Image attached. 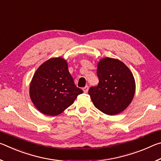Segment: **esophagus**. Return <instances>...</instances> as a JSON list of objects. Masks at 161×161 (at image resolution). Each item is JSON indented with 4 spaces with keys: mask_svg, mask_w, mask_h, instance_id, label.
I'll use <instances>...</instances> for the list:
<instances>
[{
    "mask_svg": "<svg viewBox=\"0 0 161 161\" xmlns=\"http://www.w3.org/2000/svg\"><path fill=\"white\" fill-rule=\"evenodd\" d=\"M82 89H83V91H84V93H86V92H88V90H89V86H84Z\"/></svg>",
    "mask_w": 161,
    "mask_h": 161,
    "instance_id": "34e87169",
    "label": "esophagus"
}]
</instances>
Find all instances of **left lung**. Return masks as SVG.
I'll use <instances>...</instances> for the list:
<instances>
[{
	"instance_id": "left-lung-1",
	"label": "left lung",
	"mask_w": 161,
	"mask_h": 161,
	"mask_svg": "<svg viewBox=\"0 0 161 161\" xmlns=\"http://www.w3.org/2000/svg\"><path fill=\"white\" fill-rule=\"evenodd\" d=\"M99 84L92 86L88 94L94 107L107 115L123 112L131 103L136 91L132 72L124 62L105 58L97 65Z\"/></svg>"
}]
</instances>
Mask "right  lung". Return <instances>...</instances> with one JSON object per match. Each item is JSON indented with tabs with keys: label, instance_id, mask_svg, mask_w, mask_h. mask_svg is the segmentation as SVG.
I'll return each mask as SVG.
<instances>
[{
	"label": "right lung",
	"instance_id": "1",
	"mask_svg": "<svg viewBox=\"0 0 161 161\" xmlns=\"http://www.w3.org/2000/svg\"><path fill=\"white\" fill-rule=\"evenodd\" d=\"M83 93L76 86L62 58L47 59L37 68L30 84V97L38 110L47 116H57Z\"/></svg>",
	"mask_w": 161,
	"mask_h": 161
}]
</instances>
